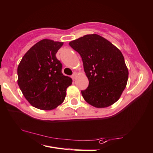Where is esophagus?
<instances>
[{"label": "esophagus", "mask_w": 153, "mask_h": 153, "mask_svg": "<svg viewBox=\"0 0 153 153\" xmlns=\"http://www.w3.org/2000/svg\"><path fill=\"white\" fill-rule=\"evenodd\" d=\"M76 76H77V73H76V72H74V73L73 74V75H72V76H71V78L73 79H76Z\"/></svg>", "instance_id": "1"}]
</instances>
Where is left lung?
Here are the masks:
<instances>
[{
	"label": "left lung",
	"mask_w": 153,
	"mask_h": 153,
	"mask_svg": "<svg viewBox=\"0 0 153 153\" xmlns=\"http://www.w3.org/2000/svg\"><path fill=\"white\" fill-rule=\"evenodd\" d=\"M80 55L89 80L83 98L96 108L115 103L126 88L128 77L123 53L109 41L96 34L86 35L69 42Z\"/></svg>",
	"instance_id": "left-lung-1"
}]
</instances>
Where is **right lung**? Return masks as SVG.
Here are the masks:
<instances>
[{"label": "right lung", "instance_id": "obj_1", "mask_svg": "<svg viewBox=\"0 0 153 153\" xmlns=\"http://www.w3.org/2000/svg\"><path fill=\"white\" fill-rule=\"evenodd\" d=\"M63 42L43 39L22 58L17 68L18 85L33 106L53 110L64 101L66 89L72 83L62 74V64L55 54Z\"/></svg>", "mask_w": 153, "mask_h": 153}]
</instances>
